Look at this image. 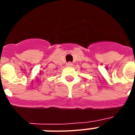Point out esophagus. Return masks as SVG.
I'll list each match as a JSON object with an SVG mask.
<instances>
[{
  "label": "esophagus",
  "instance_id": "34e87169",
  "mask_svg": "<svg viewBox=\"0 0 135 135\" xmlns=\"http://www.w3.org/2000/svg\"><path fill=\"white\" fill-rule=\"evenodd\" d=\"M72 65H73V64H72L71 62H68V63H67L68 66H71Z\"/></svg>",
  "mask_w": 135,
  "mask_h": 135
}]
</instances>
